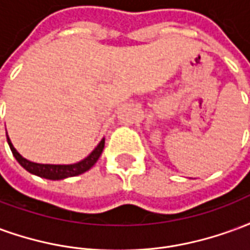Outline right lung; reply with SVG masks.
I'll use <instances>...</instances> for the list:
<instances>
[{"mask_svg":"<svg viewBox=\"0 0 250 250\" xmlns=\"http://www.w3.org/2000/svg\"><path fill=\"white\" fill-rule=\"evenodd\" d=\"M6 139H8V145L12 150L13 157L16 158V161L22 166V167L29 171L30 174H35L37 177L45 179H52V181H59V179H65L69 177H76L80 174L85 173L89 168L92 167L95 163L98 162L99 157L102 155L104 148V138L100 141L98 146L93 148V151L88 155L87 158H84L83 161L72 165H44V163H36L32 161H28L26 158H24L20 154L16 148H14L13 143L10 141V138L6 134Z\"/></svg>","mask_w":250,"mask_h":250,"instance_id":"add662e5","label":"right lung"}]
</instances>
